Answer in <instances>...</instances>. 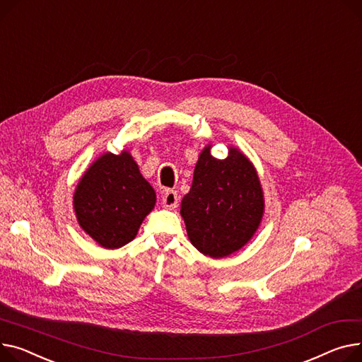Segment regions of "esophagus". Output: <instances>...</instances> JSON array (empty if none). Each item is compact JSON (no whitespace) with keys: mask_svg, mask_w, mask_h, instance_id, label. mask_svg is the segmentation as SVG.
<instances>
[{"mask_svg":"<svg viewBox=\"0 0 362 362\" xmlns=\"http://www.w3.org/2000/svg\"><path fill=\"white\" fill-rule=\"evenodd\" d=\"M177 192L176 190H165L161 204L165 209H175L177 206Z\"/></svg>","mask_w":362,"mask_h":362,"instance_id":"obj_1","label":"esophagus"}]
</instances>
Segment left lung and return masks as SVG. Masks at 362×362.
Masks as SVG:
<instances>
[{
  "label": "left lung",
  "instance_id": "obj_1",
  "mask_svg": "<svg viewBox=\"0 0 362 362\" xmlns=\"http://www.w3.org/2000/svg\"><path fill=\"white\" fill-rule=\"evenodd\" d=\"M206 144L195 165L189 194L180 204L187 237L202 255L221 259L245 247L257 231L264 198L260 179L249 157L228 147L223 160Z\"/></svg>",
  "mask_w": 362,
  "mask_h": 362
}]
</instances>
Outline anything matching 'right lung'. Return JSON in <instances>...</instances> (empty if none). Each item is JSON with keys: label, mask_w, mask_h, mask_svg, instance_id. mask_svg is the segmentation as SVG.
<instances>
[{"label": "right lung", "mask_w": 362, "mask_h": 362, "mask_svg": "<svg viewBox=\"0 0 362 362\" xmlns=\"http://www.w3.org/2000/svg\"><path fill=\"white\" fill-rule=\"evenodd\" d=\"M72 205L86 234L105 249H119L132 242L154 209L156 190L129 151L105 153L78 180Z\"/></svg>", "instance_id": "add662e5"}]
</instances>
